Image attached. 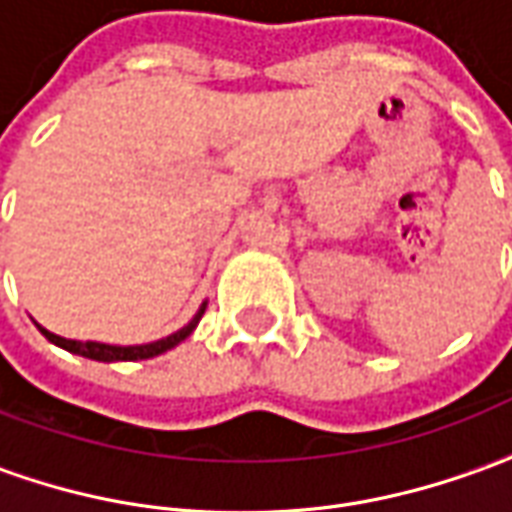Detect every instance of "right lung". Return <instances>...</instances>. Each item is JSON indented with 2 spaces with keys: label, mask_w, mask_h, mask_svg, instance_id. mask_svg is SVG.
Returning <instances> with one entry per match:
<instances>
[{
  "label": "right lung",
  "mask_w": 512,
  "mask_h": 512,
  "mask_svg": "<svg viewBox=\"0 0 512 512\" xmlns=\"http://www.w3.org/2000/svg\"><path fill=\"white\" fill-rule=\"evenodd\" d=\"M202 312H205V304H202L200 312H197V315H194L183 329H178L175 334H169V337H164V340H156V343H145V345H106V343H93V340L79 343V340H65V337H60V334H51L49 329H43V326H38V329L43 332V337H46L49 343L60 345V348H65V351L84 356V359H95V362H136V359H153V356L164 354V351H169V348H175L178 343H183V340L197 329Z\"/></svg>",
  "instance_id": "right-lung-1"
}]
</instances>
